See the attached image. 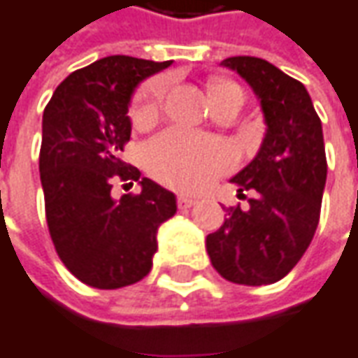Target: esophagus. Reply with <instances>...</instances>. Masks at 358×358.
Here are the masks:
<instances>
[{"mask_svg": "<svg viewBox=\"0 0 358 358\" xmlns=\"http://www.w3.org/2000/svg\"><path fill=\"white\" fill-rule=\"evenodd\" d=\"M196 203H199V201L193 199V196H179V199H177V206H179L181 210H187V208H191V206H194Z\"/></svg>", "mask_w": 358, "mask_h": 358, "instance_id": "1", "label": "esophagus"}]
</instances>
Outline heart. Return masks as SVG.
Returning <instances> with one entry per match:
<instances>
[{
    "instance_id": "heart-1",
    "label": "heart",
    "mask_w": 358,
    "mask_h": 358,
    "mask_svg": "<svg viewBox=\"0 0 358 358\" xmlns=\"http://www.w3.org/2000/svg\"><path fill=\"white\" fill-rule=\"evenodd\" d=\"M165 97V80L148 81L138 91L132 118L148 122L157 117ZM231 97L243 99V93L230 81L216 83L210 90L212 105H220ZM144 162L157 181L179 191H196L210 185L216 177L226 173L234 165L231 150L220 140L191 134L187 130L171 128L150 140L144 148Z\"/></svg>"
}]
</instances>
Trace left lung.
Here are the masks:
<instances>
[{
	"label": "left lung",
	"mask_w": 358,
	"mask_h": 358,
	"mask_svg": "<svg viewBox=\"0 0 358 358\" xmlns=\"http://www.w3.org/2000/svg\"><path fill=\"white\" fill-rule=\"evenodd\" d=\"M261 101L267 132L257 155L230 181L251 191L250 206L226 208L228 218L206 236L212 267L236 285H273L294 268L314 238L327 159L322 120L306 87L267 60L226 58Z\"/></svg>",
	"instance_id": "left-lung-1"
}]
</instances>
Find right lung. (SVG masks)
I'll return each mask as SVG.
<instances>
[{"mask_svg": "<svg viewBox=\"0 0 358 358\" xmlns=\"http://www.w3.org/2000/svg\"><path fill=\"white\" fill-rule=\"evenodd\" d=\"M171 66L107 56L70 73L43 115L41 183L52 243L73 277L113 290L152 268L157 228L177 212L171 191L142 177L143 191L115 201L112 183L140 180L120 159L130 140L128 107L140 81Z\"/></svg>", "mask_w": 358, "mask_h": 358, "instance_id": "1", "label": "right lung"}]
</instances>
